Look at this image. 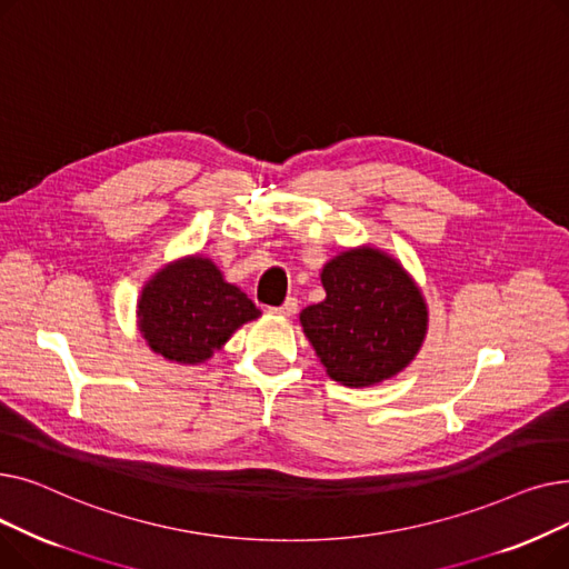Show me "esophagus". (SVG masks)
I'll list each match as a JSON object with an SVG mask.
<instances>
[{
  "label": "esophagus",
  "mask_w": 569,
  "mask_h": 569,
  "mask_svg": "<svg viewBox=\"0 0 569 569\" xmlns=\"http://www.w3.org/2000/svg\"><path fill=\"white\" fill-rule=\"evenodd\" d=\"M272 311L279 313V316H283V318H290V316L297 313V300H295V297H288V300H286L281 307H277V309H272Z\"/></svg>",
  "instance_id": "obj_1"
}]
</instances>
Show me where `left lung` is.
Segmentation results:
<instances>
[{"mask_svg": "<svg viewBox=\"0 0 569 569\" xmlns=\"http://www.w3.org/2000/svg\"><path fill=\"white\" fill-rule=\"evenodd\" d=\"M320 305L300 313L327 376L346 387L395 378L422 348L427 305L406 269L378 249H348L322 267Z\"/></svg>", "mask_w": 569, "mask_h": 569, "instance_id": "8db88e82", "label": "left lung"}]
</instances>
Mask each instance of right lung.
Masks as SVG:
<instances>
[{"label":"right lung","mask_w":569,"mask_h":569,"mask_svg":"<svg viewBox=\"0 0 569 569\" xmlns=\"http://www.w3.org/2000/svg\"><path fill=\"white\" fill-rule=\"evenodd\" d=\"M260 309L219 267L200 256L166 264L149 279L138 300V327L154 352L170 362L200 365Z\"/></svg>","instance_id":"right-lung-1"}]
</instances>
